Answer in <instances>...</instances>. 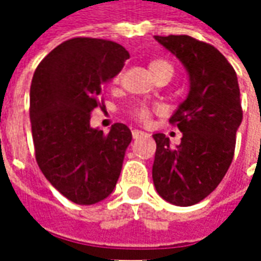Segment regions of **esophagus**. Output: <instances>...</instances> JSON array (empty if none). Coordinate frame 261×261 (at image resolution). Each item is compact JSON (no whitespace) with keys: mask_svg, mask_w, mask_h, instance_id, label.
I'll list each match as a JSON object with an SVG mask.
<instances>
[{"mask_svg":"<svg viewBox=\"0 0 261 261\" xmlns=\"http://www.w3.org/2000/svg\"><path fill=\"white\" fill-rule=\"evenodd\" d=\"M132 136H134V139H139V138L148 136V134H146V132H144V130H138V129H135V130L132 132Z\"/></svg>","mask_w":261,"mask_h":261,"instance_id":"esophagus-1","label":"esophagus"}]
</instances>
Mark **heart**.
Returning <instances> with one entry per match:
<instances>
[{
  "mask_svg": "<svg viewBox=\"0 0 261 261\" xmlns=\"http://www.w3.org/2000/svg\"><path fill=\"white\" fill-rule=\"evenodd\" d=\"M149 71H151V74L154 76H156L158 74H161V72H171L173 74V65L170 64V62H167V61H163V59H155V61H152V62H149ZM119 76L117 75L115 78V81H119ZM132 115L134 117H136L138 120H142V122H145L149 119V116H151V109L145 105H141V106H136L135 109L132 110Z\"/></svg>",
  "mask_w": 261,
  "mask_h": 261,
  "instance_id": "1",
  "label": "heart"
}]
</instances>
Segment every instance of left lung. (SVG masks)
<instances>
[{
  "mask_svg": "<svg viewBox=\"0 0 261 261\" xmlns=\"http://www.w3.org/2000/svg\"><path fill=\"white\" fill-rule=\"evenodd\" d=\"M183 64L189 94L170 122L183 134L173 148L164 134L156 142L152 180L158 195L175 206H192L215 190L226 174L243 120L237 74L216 47L190 36H155Z\"/></svg>",
  "mask_w": 261,
  "mask_h": 261,
  "instance_id": "left-lung-1",
  "label": "left lung"
}]
</instances>
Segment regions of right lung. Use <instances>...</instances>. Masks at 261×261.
Returning <instances> with one entry per match:
<instances>
[{"label":"right lung","mask_w":261,"mask_h":261,"mask_svg":"<svg viewBox=\"0 0 261 261\" xmlns=\"http://www.w3.org/2000/svg\"><path fill=\"white\" fill-rule=\"evenodd\" d=\"M129 59L119 43L75 37L45 56L30 86V123L36 161L47 181L76 205L112 195L122 171L130 129L115 123L105 135L91 127L103 87Z\"/></svg>","instance_id":"1"}]
</instances>
